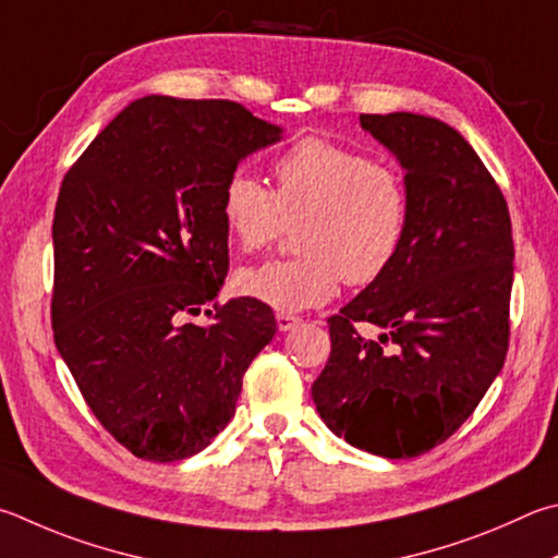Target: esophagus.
<instances>
[{
    "label": "esophagus",
    "instance_id": "obj_1",
    "mask_svg": "<svg viewBox=\"0 0 558 558\" xmlns=\"http://www.w3.org/2000/svg\"><path fill=\"white\" fill-rule=\"evenodd\" d=\"M276 322H278V329H280V331H290V329H295L302 319L295 317V314L278 312V314H276Z\"/></svg>",
    "mask_w": 558,
    "mask_h": 558
}]
</instances>
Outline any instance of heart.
<instances>
[{"instance_id": "obj_1", "label": "heart", "mask_w": 558, "mask_h": 558, "mask_svg": "<svg viewBox=\"0 0 558 558\" xmlns=\"http://www.w3.org/2000/svg\"><path fill=\"white\" fill-rule=\"evenodd\" d=\"M272 175L276 190L244 170L231 173L221 190V217L241 251L268 246L288 225H300L302 256L241 268V295L292 314L329 302L341 280L361 288L390 270L412 215L408 180L398 168L307 136L278 156Z\"/></svg>"}]
</instances>
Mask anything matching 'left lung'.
Returning <instances> with one entry per match:
<instances>
[{"instance_id":"left-lung-1","label":"left lung","mask_w":558,"mask_h":558,"mask_svg":"<svg viewBox=\"0 0 558 558\" xmlns=\"http://www.w3.org/2000/svg\"><path fill=\"white\" fill-rule=\"evenodd\" d=\"M361 126L408 170L412 215L390 270L327 319L312 398L351 447L412 459L471 417L508 356L512 225L500 185L449 124L392 111L361 114ZM359 320L384 329L378 342Z\"/></svg>"}]
</instances>
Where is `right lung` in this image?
I'll list each match as a JSON object with an SVG mask.
<instances>
[{
	"mask_svg": "<svg viewBox=\"0 0 558 558\" xmlns=\"http://www.w3.org/2000/svg\"><path fill=\"white\" fill-rule=\"evenodd\" d=\"M280 129L229 99L141 97L63 178L50 322L99 424L144 461L195 456L234 417L251 361L276 333L258 300L216 302L229 270L221 190Z\"/></svg>",
	"mask_w": 558,
	"mask_h": 558,
	"instance_id": "1",
	"label": "right lung"
}]
</instances>
